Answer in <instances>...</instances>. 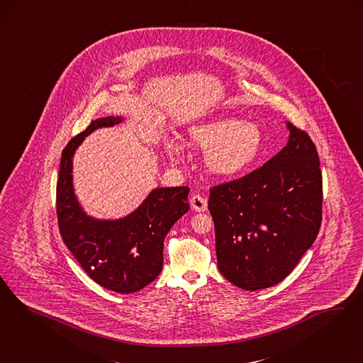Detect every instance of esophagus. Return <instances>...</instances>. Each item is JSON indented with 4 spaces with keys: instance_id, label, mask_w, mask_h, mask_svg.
<instances>
[{
    "instance_id": "esophagus-1",
    "label": "esophagus",
    "mask_w": 363,
    "mask_h": 363,
    "mask_svg": "<svg viewBox=\"0 0 363 363\" xmlns=\"http://www.w3.org/2000/svg\"><path fill=\"white\" fill-rule=\"evenodd\" d=\"M189 203H190V206H191L196 212H205V211H206V206H208L206 200H205L203 197H201V196H199V194L191 196L190 200H189Z\"/></svg>"
}]
</instances>
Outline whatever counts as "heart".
Here are the masks:
<instances>
[{
    "mask_svg": "<svg viewBox=\"0 0 363 363\" xmlns=\"http://www.w3.org/2000/svg\"><path fill=\"white\" fill-rule=\"evenodd\" d=\"M186 143L205 151V164L212 174L233 178L247 172L261 155L263 132L254 121H240L233 117L216 118L190 127ZM170 158H179L182 145L166 143Z\"/></svg>",
    "mask_w": 363,
    "mask_h": 363,
    "instance_id": "heart-1",
    "label": "heart"
}]
</instances>
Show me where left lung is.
I'll return each instance as SVG.
<instances>
[{
  "label": "left lung",
  "instance_id": "obj_1",
  "mask_svg": "<svg viewBox=\"0 0 363 363\" xmlns=\"http://www.w3.org/2000/svg\"><path fill=\"white\" fill-rule=\"evenodd\" d=\"M286 145L255 172L211 190L220 273L259 290L289 276L321 224L323 181L316 147L286 123Z\"/></svg>",
  "mask_w": 363,
  "mask_h": 363
}]
</instances>
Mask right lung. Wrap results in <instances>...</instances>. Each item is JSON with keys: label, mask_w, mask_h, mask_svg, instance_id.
Listing matches in <instances>:
<instances>
[{"label": "right lung", "mask_w": 363, "mask_h": 363, "mask_svg": "<svg viewBox=\"0 0 363 363\" xmlns=\"http://www.w3.org/2000/svg\"><path fill=\"white\" fill-rule=\"evenodd\" d=\"M123 121V116L97 118L65 147L57 182V215L63 242L87 276L105 289L125 294L143 289L160 276L163 240L189 211V188L152 189L124 218L87 215L74 191V154L91 132Z\"/></svg>", "instance_id": "add662e5"}]
</instances>
